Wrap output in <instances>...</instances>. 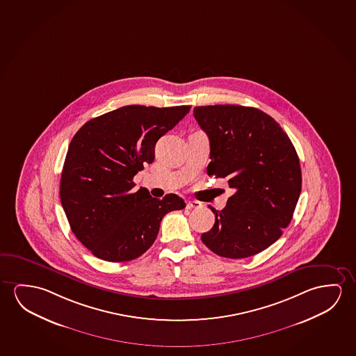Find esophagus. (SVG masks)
I'll return each mask as SVG.
<instances>
[{
	"label": "esophagus",
	"instance_id": "1",
	"mask_svg": "<svg viewBox=\"0 0 356 356\" xmlns=\"http://www.w3.org/2000/svg\"><path fill=\"white\" fill-rule=\"evenodd\" d=\"M201 203L197 202V201H188V202L186 203V208L187 209H197V208H201Z\"/></svg>",
	"mask_w": 356,
	"mask_h": 356
}]
</instances>
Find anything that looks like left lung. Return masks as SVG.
Wrapping results in <instances>:
<instances>
[{"mask_svg":"<svg viewBox=\"0 0 356 356\" xmlns=\"http://www.w3.org/2000/svg\"><path fill=\"white\" fill-rule=\"evenodd\" d=\"M193 115L209 139L207 174L236 190L201 241L219 257L263 252L290 225L300 197V159L279 123L263 111L236 104L200 106Z\"/></svg>","mask_w":356,"mask_h":356,"instance_id":"left-lung-1","label":"left lung"}]
</instances>
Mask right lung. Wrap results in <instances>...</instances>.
<instances>
[{
    "mask_svg": "<svg viewBox=\"0 0 356 356\" xmlns=\"http://www.w3.org/2000/svg\"><path fill=\"white\" fill-rule=\"evenodd\" d=\"M191 106L158 108L131 104L88 120L70 142L61 172L60 201L72 233L106 261L143 255L161 219L186 207L175 193L163 200L131 192L133 177L154 161V148Z\"/></svg>",
    "mask_w": 356,
    "mask_h": 356,
    "instance_id": "obj_1",
    "label": "right lung"
}]
</instances>
